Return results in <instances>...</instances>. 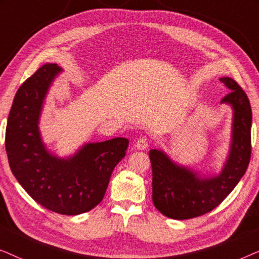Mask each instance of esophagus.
Instances as JSON below:
<instances>
[{
  "instance_id": "34e87169",
  "label": "esophagus",
  "mask_w": 259,
  "mask_h": 259,
  "mask_svg": "<svg viewBox=\"0 0 259 259\" xmlns=\"http://www.w3.org/2000/svg\"><path fill=\"white\" fill-rule=\"evenodd\" d=\"M134 147H136L137 150H140V151L147 150L148 140L146 139V138H140V139L137 140V143H136V145H134Z\"/></svg>"
}]
</instances>
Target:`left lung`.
<instances>
[{
	"mask_svg": "<svg viewBox=\"0 0 259 259\" xmlns=\"http://www.w3.org/2000/svg\"><path fill=\"white\" fill-rule=\"evenodd\" d=\"M230 91L222 104L231 106L232 131L228 158L218 175H200L172 160L164 151L151 150L152 199L166 217L190 219L199 217L217 207L231 193L244 173L251 157L250 101L231 77L219 79Z\"/></svg>",
	"mask_w": 259,
	"mask_h": 259,
	"instance_id": "8db88e82",
	"label": "left lung"
}]
</instances>
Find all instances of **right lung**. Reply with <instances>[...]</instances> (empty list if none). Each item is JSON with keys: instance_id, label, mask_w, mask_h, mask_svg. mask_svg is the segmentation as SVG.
Instances as JSON below:
<instances>
[{"instance_id": "obj_1", "label": "right lung", "mask_w": 259, "mask_h": 259, "mask_svg": "<svg viewBox=\"0 0 259 259\" xmlns=\"http://www.w3.org/2000/svg\"><path fill=\"white\" fill-rule=\"evenodd\" d=\"M60 72L56 63H46L16 92L7 122L6 151L13 175L36 203L56 213L76 215L102 200L113 169L126 155L128 139L87 143L67 158L52 153L38 122Z\"/></svg>"}]
</instances>
